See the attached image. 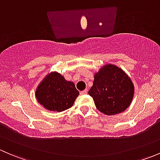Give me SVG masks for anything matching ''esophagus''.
<instances>
[{"instance_id":"34e87169","label":"esophagus","mask_w":160,"mask_h":160,"mask_svg":"<svg viewBox=\"0 0 160 160\" xmlns=\"http://www.w3.org/2000/svg\"><path fill=\"white\" fill-rule=\"evenodd\" d=\"M87 93H88V90H82V91L80 92V94H87Z\"/></svg>"}]
</instances>
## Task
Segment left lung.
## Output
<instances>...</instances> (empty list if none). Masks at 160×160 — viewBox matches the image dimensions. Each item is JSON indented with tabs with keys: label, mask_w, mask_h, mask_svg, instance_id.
Segmentation results:
<instances>
[{
	"label": "left lung",
	"mask_w": 160,
	"mask_h": 160,
	"mask_svg": "<svg viewBox=\"0 0 160 160\" xmlns=\"http://www.w3.org/2000/svg\"><path fill=\"white\" fill-rule=\"evenodd\" d=\"M88 93L98 110L106 115H114L126 110L135 94V86L129 76L113 64L103 66L93 77Z\"/></svg>",
	"instance_id": "8db88e82"
}]
</instances>
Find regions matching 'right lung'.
Returning a JSON list of instances; mask_svg holds the SVG:
<instances>
[{"label":"right lung","instance_id":"obj_1","mask_svg":"<svg viewBox=\"0 0 160 160\" xmlns=\"http://www.w3.org/2000/svg\"><path fill=\"white\" fill-rule=\"evenodd\" d=\"M80 93L73 82L68 81L56 71L50 72L35 90L37 101L46 110L61 112L73 105Z\"/></svg>","mask_w":160,"mask_h":160}]
</instances>
